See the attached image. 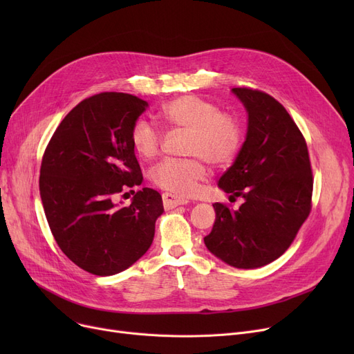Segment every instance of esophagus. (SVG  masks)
I'll return each mask as SVG.
<instances>
[{
  "label": "esophagus",
  "instance_id": "esophagus-1",
  "mask_svg": "<svg viewBox=\"0 0 354 354\" xmlns=\"http://www.w3.org/2000/svg\"><path fill=\"white\" fill-rule=\"evenodd\" d=\"M162 201H163V207L166 209H172V208H176L179 205H187V203H188V201L180 199V198H178L172 194H167V192H165L162 195Z\"/></svg>",
  "mask_w": 354,
  "mask_h": 354
}]
</instances>
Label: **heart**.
<instances>
[{"instance_id": "obj_1", "label": "heart", "mask_w": 354, "mask_h": 354, "mask_svg": "<svg viewBox=\"0 0 354 354\" xmlns=\"http://www.w3.org/2000/svg\"><path fill=\"white\" fill-rule=\"evenodd\" d=\"M172 129L188 132L183 153L191 158H167L159 162L151 174L152 182L175 196L194 195L208 176L205 160L221 167L235 160L244 142V127L239 118L195 95H185L166 102L158 113ZM130 142L143 159L155 158L162 145L159 130L146 120H138L130 130Z\"/></svg>"}]
</instances>
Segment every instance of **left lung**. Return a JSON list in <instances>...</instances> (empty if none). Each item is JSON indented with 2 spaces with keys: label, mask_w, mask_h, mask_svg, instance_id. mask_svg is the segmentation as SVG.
Returning a JSON list of instances; mask_svg holds the SVG:
<instances>
[{
  "label": "left lung",
  "mask_w": 354,
  "mask_h": 354,
  "mask_svg": "<svg viewBox=\"0 0 354 354\" xmlns=\"http://www.w3.org/2000/svg\"><path fill=\"white\" fill-rule=\"evenodd\" d=\"M248 111L247 139L219 188L244 198L239 209L216 202L207 248L236 268L281 257L311 211L313 172L306 139L286 107L267 93L234 87Z\"/></svg>",
  "instance_id": "8db88e82"
}]
</instances>
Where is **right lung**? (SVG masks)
<instances>
[{"instance_id":"right-lung-1","label":"right lung","mask_w":354,"mask_h":354,"mask_svg":"<svg viewBox=\"0 0 354 354\" xmlns=\"http://www.w3.org/2000/svg\"><path fill=\"white\" fill-rule=\"evenodd\" d=\"M146 107L127 93L87 97L68 111L44 151L40 195L48 227L70 261L90 274L113 275L135 264L163 212L160 194L151 188L138 191L129 207L115 203L143 179L130 130Z\"/></svg>"}]
</instances>
